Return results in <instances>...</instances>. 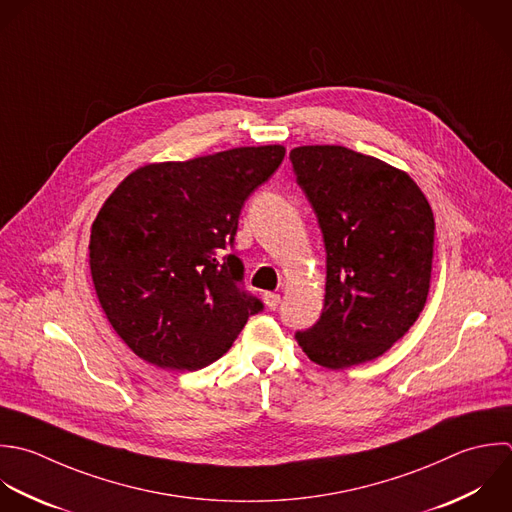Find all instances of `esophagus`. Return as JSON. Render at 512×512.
Here are the masks:
<instances>
[{"label": "esophagus", "instance_id": "obj_1", "mask_svg": "<svg viewBox=\"0 0 512 512\" xmlns=\"http://www.w3.org/2000/svg\"><path fill=\"white\" fill-rule=\"evenodd\" d=\"M263 301H265V305L269 307V309H277L279 307V303H281V295H277V293H265L263 295Z\"/></svg>", "mask_w": 512, "mask_h": 512}]
</instances>
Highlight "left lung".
<instances>
[{"instance_id": "8db88e82", "label": "left lung", "mask_w": 512, "mask_h": 512, "mask_svg": "<svg viewBox=\"0 0 512 512\" xmlns=\"http://www.w3.org/2000/svg\"><path fill=\"white\" fill-rule=\"evenodd\" d=\"M289 159L327 251L323 313L295 339L327 369L373 361L413 327L427 303L431 205L405 171L341 145L295 147Z\"/></svg>"}]
</instances>
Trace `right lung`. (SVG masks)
Listing matches in <instances>:
<instances>
[{"label":"right lung","instance_id":"obj_1","mask_svg":"<svg viewBox=\"0 0 512 512\" xmlns=\"http://www.w3.org/2000/svg\"><path fill=\"white\" fill-rule=\"evenodd\" d=\"M283 157V145H261L153 163L107 197L91 227L89 267L101 309L137 357L169 371L203 369L263 311L227 247L247 197Z\"/></svg>","mask_w":512,"mask_h":512}]
</instances>
